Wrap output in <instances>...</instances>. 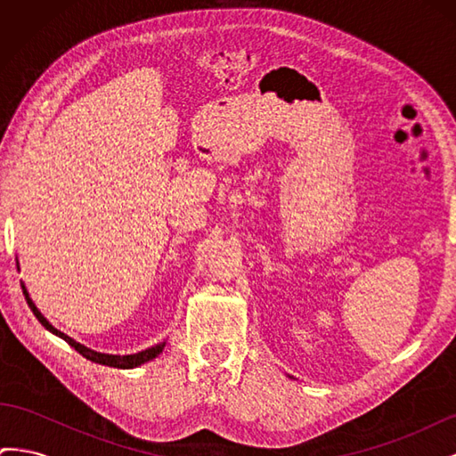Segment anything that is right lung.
Wrapping results in <instances>:
<instances>
[{
    "label": "right lung",
    "mask_w": 456,
    "mask_h": 456,
    "mask_svg": "<svg viewBox=\"0 0 456 456\" xmlns=\"http://www.w3.org/2000/svg\"><path fill=\"white\" fill-rule=\"evenodd\" d=\"M22 289H24V285H22ZM24 297H26V302H28V306H30V310L34 312V315L37 317V322L44 325L47 330H51L53 335H57V337H61V338H64L68 344H70V346L76 350V352H79L81 355L86 357V360H89V362H94V363H101V365H108V367H118V369H133V367H139V365H142V363H146V362H150V360H154L156 355H159L161 354V350H163V346H165V342H161V344H158V346H151V348H148V350H142V352H139V354H133V355H108V354H101V352H94V350H89V348H86L84 344H79V342H76L74 338H70L68 335H64V333H61L59 329H54L44 315H41V312L36 308V305L32 302V298L28 297V293H26V289H24Z\"/></svg>",
    "instance_id": "obj_1"
}]
</instances>
